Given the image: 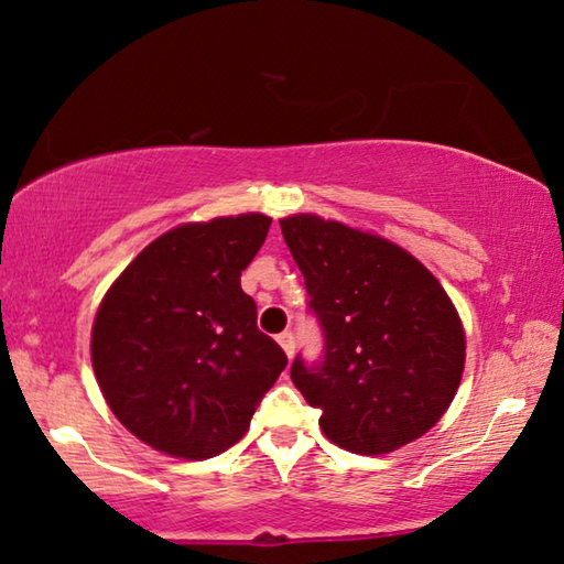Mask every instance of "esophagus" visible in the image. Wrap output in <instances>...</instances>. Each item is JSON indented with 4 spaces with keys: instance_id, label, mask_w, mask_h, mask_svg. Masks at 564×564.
<instances>
[{
    "instance_id": "obj_1",
    "label": "esophagus",
    "mask_w": 564,
    "mask_h": 564,
    "mask_svg": "<svg viewBox=\"0 0 564 564\" xmlns=\"http://www.w3.org/2000/svg\"><path fill=\"white\" fill-rule=\"evenodd\" d=\"M276 341H280V347L284 349V354H288V357L292 359L294 357V334L290 329L282 332L280 337H276Z\"/></svg>"
}]
</instances>
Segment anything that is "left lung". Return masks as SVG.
Returning a JSON list of instances; mask_svg holds the SVG:
<instances>
[{"instance_id": "left-lung-1", "label": "left lung", "mask_w": 564, "mask_h": 564, "mask_svg": "<svg viewBox=\"0 0 564 564\" xmlns=\"http://www.w3.org/2000/svg\"><path fill=\"white\" fill-rule=\"evenodd\" d=\"M324 332L317 364L292 381L332 443L381 456L416 441L451 406L466 334L446 290L403 247L319 215L280 220Z\"/></svg>"}]
</instances>
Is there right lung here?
<instances>
[{"mask_svg":"<svg viewBox=\"0 0 564 564\" xmlns=\"http://www.w3.org/2000/svg\"><path fill=\"white\" fill-rule=\"evenodd\" d=\"M270 225L247 213L173 227L106 292L91 329L96 381L151 448L187 460L227 451L288 367L240 288Z\"/></svg>","mask_w":564,"mask_h":564,"instance_id":"1","label":"right lung"}]
</instances>
